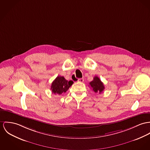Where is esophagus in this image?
<instances>
[{"label": "esophagus", "mask_w": 150, "mask_h": 150, "mask_svg": "<svg viewBox=\"0 0 150 150\" xmlns=\"http://www.w3.org/2000/svg\"><path fill=\"white\" fill-rule=\"evenodd\" d=\"M78 81H79V82H83V81H84V79H83V78H80V79H78Z\"/></svg>", "instance_id": "34e87169"}]
</instances>
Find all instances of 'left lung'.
Listing matches in <instances>:
<instances>
[{
    "label": "left lung",
    "mask_w": 150,
    "mask_h": 150,
    "mask_svg": "<svg viewBox=\"0 0 150 150\" xmlns=\"http://www.w3.org/2000/svg\"><path fill=\"white\" fill-rule=\"evenodd\" d=\"M90 86L92 88V90L95 92H99V93L103 91L104 89L103 83L100 79L96 76L93 78V81L90 82Z\"/></svg>",
    "instance_id": "left-lung-1"
}]
</instances>
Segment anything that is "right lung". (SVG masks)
Masks as SVG:
<instances>
[{"instance_id": "right-lung-1", "label": "right lung", "mask_w": 150, "mask_h": 150, "mask_svg": "<svg viewBox=\"0 0 150 150\" xmlns=\"http://www.w3.org/2000/svg\"><path fill=\"white\" fill-rule=\"evenodd\" d=\"M73 83L74 82L72 81H69L66 80L63 76H58L52 81L51 86V90L54 94L61 95L62 93L66 92Z\"/></svg>"}]
</instances>
